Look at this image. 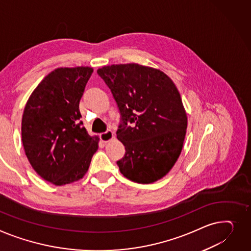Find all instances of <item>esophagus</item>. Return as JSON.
Returning <instances> with one entry per match:
<instances>
[{
    "label": "esophagus",
    "instance_id": "esophagus-1",
    "mask_svg": "<svg viewBox=\"0 0 251 251\" xmlns=\"http://www.w3.org/2000/svg\"><path fill=\"white\" fill-rule=\"evenodd\" d=\"M113 137H114V133L111 130H107L106 132L102 133V134L100 135V139H101L103 142H108L112 140Z\"/></svg>",
    "mask_w": 251,
    "mask_h": 251
}]
</instances>
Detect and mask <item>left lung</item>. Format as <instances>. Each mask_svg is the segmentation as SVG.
Returning a JSON list of instances; mask_svg holds the SVG:
<instances>
[{
  "mask_svg": "<svg viewBox=\"0 0 251 251\" xmlns=\"http://www.w3.org/2000/svg\"><path fill=\"white\" fill-rule=\"evenodd\" d=\"M97 74L120 113L116 134L126 151L117 161L121 174L139 183L160 179L177 160L188 126L175 83L162 72L137 63L104 66Z\"/></svg>",
  "mask_w": 251,
  "mask_h": 251,
  "instance_id": "obj_1",
  "label": "left lung"
}]
</instances>
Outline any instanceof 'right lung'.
Listing matches in <instances>:
<instances>
[{"instance_id": "right-lung-1", "label": "right lung", "mask_w": 251, "mask_h": 251, "mask_svg": "<svg viewBox=\"0 0 251 251\" xmlns=\"http://www.w3.org/2000/svg\"><path fill=\"white\" fill-rule=\"evenodd\" d=\"M93 69L60 68L30 96L22 118V142L34 171L56 186L80 179L98 150L99 138L80 121L79 101Z\"/></svg>"}]
</instances>
